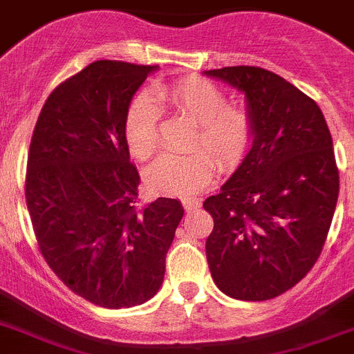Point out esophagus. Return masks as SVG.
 Masks as SVG:
<instances>
[{"label": "esophagus", "mask_w": 354, "mask_h": 354, "mask_svg": "<svg viewBox=\"0 0 354 354\" xmlns=\"http://www.w3.org/2000/svg\"><path fill=\"white\" fill-rule=\"evenodd\" d=\"M200 205H202V202H200L198 198H184L183 200V207L187 210V212H189V210L200 209Z\"/></svg>", "instance_id": "1"}]
</instances>
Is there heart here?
Wrapping results in <instances>:
<instances>
[{"label":"heart","instance_id":"heart-1","mask_svg":"<svg viewBox=\"0 0 354 354\" xmlns=\"http://www.w3.org/2000/svg\"><path fill=\"white\" fill-rule=\"evenodd\" d=\"M151 95L171 113L194 122L187 154H163L145 171L149 189L160 194H191L205 187L217 165L241 163L252 138V118L244 106L228 105L226 95L202 77H183L156 82ZM124 140L137 160H149L160 144V109L147 95L131 100L122 121ZM209 150L214 157L202 151Z\"/></svg>","mask_w":354,"mask_h":354}]
</instances>
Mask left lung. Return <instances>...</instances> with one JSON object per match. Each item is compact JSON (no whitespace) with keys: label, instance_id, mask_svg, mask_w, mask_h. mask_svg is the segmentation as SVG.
<instances>
[{"label":"left lung","instance_id":"left-lung-1","mask_svg":"<svg viewBox=\"0 0 354 354\" xmlns=\"http://www.w3.org/2000/svg\"><path fill=\"white\" fill-rule=\"evenodd\" d=\"M244 91L252 147L203 202L214 230L205 252L217 288L261 302L300 283L319 258L339 196L325 115L293 84L258 66L205 71Z\"/></svg>","mask_w":354,"mask_h":354}]
</instances>
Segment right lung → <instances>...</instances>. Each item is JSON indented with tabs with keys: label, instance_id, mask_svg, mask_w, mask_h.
<instances>
[{
	"label": "right lung",
	"instance_id": "add662e5",
	"mask_svg": "<svg viewBox=\"0 0 354 354\" xmlns=\"http://www.w3.org/2000/svg\"><path fill=\"white\" fill-rule=\"evenodd\" d=\"M158 66L102 59L61 82L35 126L26 205L38 248L73 293L106 309L140 306L163 284L184 216L179 200L137 207L122 121Z\"/></svg>",
	"mask_w": 354,
	"mask_h": 354
}]
</instances>
